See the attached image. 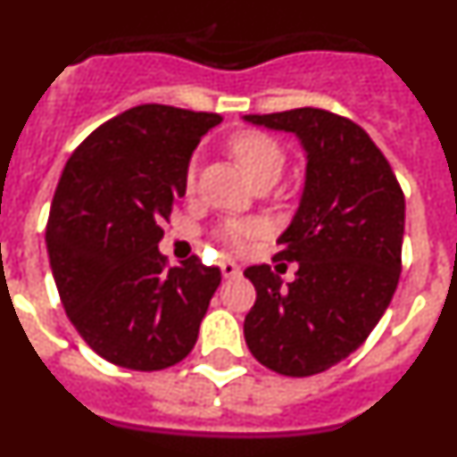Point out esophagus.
<instances>
[{
    "label": "esophagus",
    "instance_id": "34e87169",
    "mask_svg": "<svg viewBox=\"0 0 457 457\" xmlns=\"http://www.w3.org/2000/svg\"><path fill=\"white\" fill-rule=\"evenodd\" d=\"M220 268H221V277H224V278H236V277H240V274H242L240 265H236L233 261H221Z\"/></svg>",
    "mask_w": 457,
    "mask_h": 457
}]
</instances>
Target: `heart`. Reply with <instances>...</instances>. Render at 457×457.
Here are the masks:
<instances>
[{"mask_svg":"<svg viewBox=\"0 0 457 457\" xmlns=\"http://www.w3.org/2000/svg\"><path fill=\"white\" fill-rule=\"evenodd\" d=\"M231 153L237 164L252 179V183L265 173H281V169H284V151L272 137L263 135V132H240V135H236L231 139ZM187 180L192 185L194 167L189 169ZM256 231L258 226L253 221H228L221 228V237L231 247H242Z\"/></svg>","mask_w":457,"mask_h":457,"instance_id":"heart-1","label":"heart"}]
</instances>
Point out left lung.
<instances>
[{"label":"left lung","mask_w":457,"mask_h":457,"mask_svg":"<svg viewBox=\"0 0 457 457\" xmlns=\"http://www.w3.org/2000/svg\"><path fill=\"white\" fill-rule=\"evenodd\" d=\"M242 120L297 137L304 187L277 258L295 261L284 284L270 265L245 277L256 304L245 341L270 370L306 378L338 364L366 341L401 277L405 196L373 139L357 123L316 107Z\"/></svg>","instance_id":"8db88e82"}]
</instances>
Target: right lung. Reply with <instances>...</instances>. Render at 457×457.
<instances>
[{
  "instance_id": "1",
  "label": "right lung",
  "mask_w": 457,
  "mask_h": 457,
  "mask_svg": "<svg viewBox=\"0 0 457 457\" xmlns=\"http://www.w3.org/2000/svg\"><path fill=\"white\" fill-rule=\"evenodd\" d=\"M221 119L139 104L68 157L46 228L52 277L91 350L120 369L162 370L192 353L220 268H167L160 221L185 196L201 137Z\"/></svg>"
}]
</instances>
